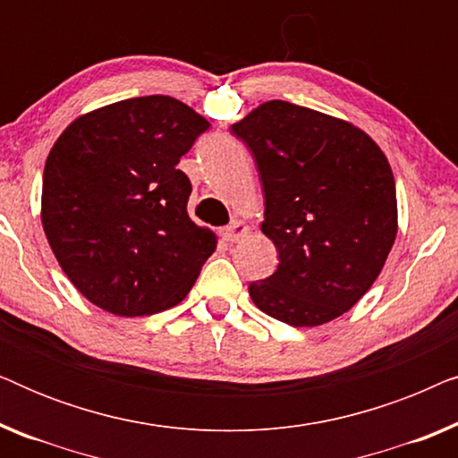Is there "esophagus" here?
Masks as SVG:
<instances>
[{"label": "esophagus", "mask_w": 458, "mask_h": 458, "mask_svg": "<svg viewBox=\"0 0 458 458\" xmlns=\"http://www.w3.org/2000/svg\"><path fill=\"white\" fill-rule=\"evenodd\" d=\"M250 233V227L246 223H242V221H231L229 223V227H225L223 229V240L225 242H240L242 237H246Z\"/></svg>", "instance_id": "34e87169"}]
</instances>
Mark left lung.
Returning a JSON list of instances; mask_svg holds the SVG:
<instances>
[{
  "mask_svg": "<svg viewBox=\"0 0 458 458\" xmlns=\"http://www.w3.org/2000/svg\"><path fill=\"white\" fill-rule=\"evenodd\" d=\"M256 160L265 190L262 233L279 267L250 284L268 317L293 327L334 321L365 296L398 231L396 185L365 131L273 99L231 124Z\"/></svg>",
  "mask_w": 458,
  "mask_h": 458,
  "instance_id": "1",
  "label": "left lung"
}]
</instances>
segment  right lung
<instances>
[{
    "mask_svg": "<svg viewBox=\"0 0 458 458\" xmlns=\"http://www.w3.org/2000/svg\"><path fill=\"white\" fill-rule=\"evenodd\" d=\"M210 123L168 96L77 118L46 160L41 223L62 271L99 309L143 317L179 304L216 237L187 215L177 165Z\"/></svg>",
    "mask_w": 458,
    "mask_h": 458,
    "instance_id": "add662e5",
    "label": "right lung"
}]
</instances>
